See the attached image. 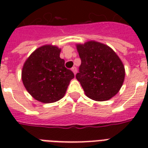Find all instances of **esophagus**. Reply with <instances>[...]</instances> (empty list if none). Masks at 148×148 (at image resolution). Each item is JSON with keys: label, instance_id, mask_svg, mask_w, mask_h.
I'll return each mask as SVG.
<instances>
[{"label": "esophagus", "instance_id": "34e87169", "mask_svg": "<svg viewBox=\"0 0 148 148\" xmlns=\"http://www.w3.org/2000/svg\"><path fill=\"white\" fill-rule=\"evenodd\" d=\"M72 71L74 72V75H75V74H77V68L75 67H72Z\"/></svg>", "mask_w": 148, "mask_h": 148}]
</instances>
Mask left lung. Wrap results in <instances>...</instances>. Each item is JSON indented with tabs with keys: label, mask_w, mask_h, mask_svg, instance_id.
<instances>
[{
	"label": "left lung",
	"mask_w": 148,
	"mask_h": 148,
	"mask_svg": "<svg viewBox=\"0 0 148 148\" xmlns=\"http://www.w3.org/2000/svg\"><path fill=\"white\" fill-rule=\"evenodd\" d=\"M81 64L76 74L85 95L97 101H108L121 88L125 76L119 57L110 47L96 41L77 45Z\"/></svg>",
	"instance_id": "8db88e82"
}]
</instances>
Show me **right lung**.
Masks as SVG:
<instances>
[{
  "instance_id": "1",
  "label": "right lung",
  "mask_w": 148,
  "mask_h": 148,
  "mask_svg": "<svg viewBox=\"0 0 148 148\" xmlns=\"http://www.w3.org/2000/svg\"><path fill=\"white\" fill-rule=\"evenodd\" d=\"M60 49L45 45L31 53L22 70V81L28 93L42 103H53L64 96L74 73L64 66Z\"/></svg>"
}]
</instances>
